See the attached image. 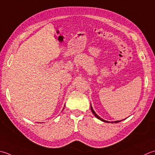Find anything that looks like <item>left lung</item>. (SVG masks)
Wrapping results in <instances>:
<instances>
[{
  "instance_id": "1",
  "label": "left lung",
  "mask_w": 155,
  "mask_h": 155,
  "mask_svg": "<svg viewBox=\"0 0 155 155\" xmlns=\"http://www.w3.org/2000/svg\"><path fill=\"white\" fill-rule=\"evenodd\" d=\"M91 111H92V113L94 114V116H95L97 118H98L99 120H101L102 122H107V123H110V122H108V121H106V120H103L102 118H101L98 115H97V114L95 113V111L93 110V107H92V106H91ZM121 121L122 120H120V121H115V122H111V123H118V122H121Z\"/></svg>"
}]
</instances>
